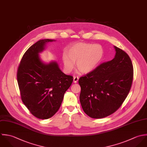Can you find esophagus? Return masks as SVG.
<instances>
[{
  "label": "esophagus",
  "instance_id": "obj_1",
  "mask_svg": "<svg viewBox=\"0 0 147 147\" xmlns=\"http://www.w3.org/2000/svg\"><path fill=\"white\" fill-rule=\"evenodd\" d=\"M78 80H79V77H77V76L74 77V78H73V82H74V83H77V81H78Z\"/></svg>",
  "mask_w": 147,
  "mask_h": 147
}]
</instances>
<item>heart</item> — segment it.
<instances>
[{
	"instance_id": "b5f03b06",
	"label": "heart",
	"mask_w": 147,
	"mask_h": 147,
	"mask_svg": "<svg viewBox=\"0 0 147 147\" xmlns=\"http://www.w3.org/2000/svg\"><path fill=\"white\" fill-rule=\"evenodd\" d=\"M103 49L99 44L77 43L71 46L67 54L62 57L65 69L67 73L72 71L76 62L77 67L86 74L94 70L103 57Z\"/></svg>"
}]
</instances>
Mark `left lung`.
<instances>
[{"label": "left lung", "instance_id": "left-lung-1", "mask_svg": "<svg viewBox=\"0 0 147 147\" xmlns=\"http://www.w3.org/2000/svg\"><path fill=\"white\" fill-rule=\"evenodd\" d=\"M115 55L92 71L80 78V100L84 111L94 119L115 113L127 98L132 86L134 69L129 56L114 46Z\"/></svg>", "mask_w": 147, "mask_h": 147}]
</instances>
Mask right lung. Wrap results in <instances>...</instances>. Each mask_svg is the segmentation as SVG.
Masks as SVG:
<instances>
[{
	"instance_id": "right-lung-1",
	"label": "right lung",
	"mask_w": 147,
	"mask_h": 147,
	"mask_svg": "<svg viewBox=\"0 0 147 147\" xmlns=\"http://www.w3.org/2000/svg\"><path fill=\"white\" fill-rule=\"evenodd\" d=\"M53 41L40 40L32 45L24 54L17 71L22 100L30 113L41 119H49L57 112L73 81L56 62L45 63L40 58L45 44Z\"/></svg>"
}]
</instances>
